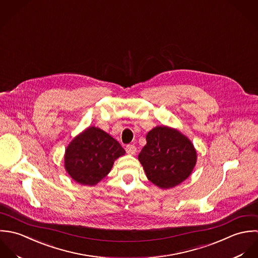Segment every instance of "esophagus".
Returning a JSON list of instances; mask_svg holds the SVG:
<instances>
[{
	"mask_svg": "<svg viewBox=\"0 0 258 258\" xmlns=\"http://www.w3.org/2000/svg\"><path fill=\"white\" fill-rule=\"evenodd\" d=\"M125 150H126V153H127L128 155H135V154L137 153V148H136V146H134V145H128V146H126Z\"/></svg>",
	"mask_w": 258,
	"mask_h": 258,
	"instance_id": "obj_1",
	"label": "esophagus"
}]
</instances>
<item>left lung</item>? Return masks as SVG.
<instances>
[{"mask_svg": "<svg viewBox=\"0 0 258 258\" xmlns=\"http://www.w3.org/2000/svg\"><path fill=\"white\" fill-rule=\"evenodd\" d=\"M147 177L160 188H171L185 180L197 163L191 142L175 128L159 125L147 135L139 155Z\"/></svg>", "mask_w": 258, "mask_h": 258, "instance_id": "left-lung-1", "label": "left lung"}]
</instances>
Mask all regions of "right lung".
Wrapping results in <instances>:
<instances>
[{
    "mask_svg": "<svg viewBox=\"0 0 258 258\" xmlns=\"http://www.w3.org/2000/svg\"><path fill=\"white\" fill-rule=\"evenodd\" d=\"M124 150L103 130L90 126L77 136L64 154V168L71 177L84 185H96L110 171Z\"/></svg>",
    "mask_w": 258,
    "mask_h": 258,
    "instance_id": "add662e5",
    "label": "right lung"
}]
</instances>
